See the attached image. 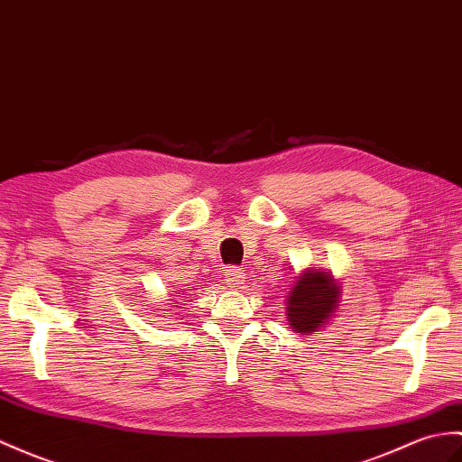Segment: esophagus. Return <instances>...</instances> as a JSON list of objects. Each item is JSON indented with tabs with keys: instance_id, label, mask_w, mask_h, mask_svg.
<instances>
[{
	"instance_id": "1",
	"label": "esophagus",
	"mask_w": 462,
	"mask_h": 462,
	"mask_svg": "<svg viewBox=\"0 0 462 462\" xmlns=\"http://www.w3.org/2000/svg\"><path fill=\"white\" fill-rule=\"evenodd\" d=\"M224 277H226V285L230 289H242L245 283V275L240 270V267H228V270H224Z\"/></svg>"
}]
</instances>
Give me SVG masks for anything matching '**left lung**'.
Here are the masks:
<instances>
[{"mask_svg": "<svg viewBox=\"0 0 462 462\" xmlns=\"http://www.w3.org/2000/svg\"><path fill=\"white\" fill-rule=\"evenodd\" d=\"M342 289L328 272L305 270L287 293V320L295 332L313 335L337 313Z\"/></svg>", "mask_w": 462, "mask_h": 462, "instance_id": "left-lung-1", "label": "left lung"}]
</instances>
